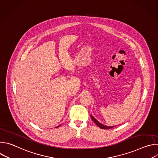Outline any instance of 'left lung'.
<instances>
[{"label":"left lung","instance_id":"8db88e82","mask_svg":"<svg viewBox=\"0 0 158 158\" xmlns=\"http://www.w3.org/2000/svg\"><path fill=\"white\" fill-rule=\"evenodd\" d=\"M91 119H92V120L94 122V123L97 125V126H98L100 128H101V129H111V128H112V127H114V126H105V125H103L102 124H101V123H100L99 122H98L92 115H91Z\"/></svg>","mask_w":158,"mask_h":158}]
</instances>
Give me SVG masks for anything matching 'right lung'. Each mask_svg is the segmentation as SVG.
I'll use <instances>...</instances> for the list:
<instances>
[{
	"mask_svg": "<svg viewBox=\"0 0 158 158\" xmlns=\"http://www.w3.org/2000/svg\"><path fill=\"white\" fill-rule=\"evenodd\" d=\"M59 127V126H57V127Z\"/></svg>",
	"mask_w": 158,
	"mask_h": 158,
	"instance_id": "add662e5",
	"label": "right lung"
}]
</instances>
